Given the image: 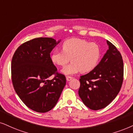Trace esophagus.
Here are the masks:
<instances>
[{"instance_id": "obj_1", "label": "esophagus", "mask_w": 133, "mask_h": 133, "mask_svg": "<svg viewBox=\"0 0 133 133\" xmlns=\"http://www.w3.org/2000/svg\"><path fill=\"white\" fill-rule=\"evenodd\" d=\"M72 78H72V77H69V76L66 77V80H68V81H70V80H71Z\"/></svg>"}]
</instances>
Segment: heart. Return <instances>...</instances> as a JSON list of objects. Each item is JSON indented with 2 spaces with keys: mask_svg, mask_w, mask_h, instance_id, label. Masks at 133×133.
I'll list each match as a JSON object with an SVG mask.
<instances>
[{
  "mask_svg": "<svg viewBox=\"0 0 133 133\" xmlns=\"http://www.w3.org/2000/svg\"><path fill=\"white\" fill-rule=\"evenodd\" d=\"M101 51L97 43H89L81 38H73L65 40L62 45V51H55L51 55L54 64L64 67L61 72L64 75H74L81 72L88 73L95 69L99 61Z\"/></svg>",
  "mask_w": 133,
  "mask_h": 133,
  "instance_id": "b5f03b06",
  "label": "heart"
}]
</instances>
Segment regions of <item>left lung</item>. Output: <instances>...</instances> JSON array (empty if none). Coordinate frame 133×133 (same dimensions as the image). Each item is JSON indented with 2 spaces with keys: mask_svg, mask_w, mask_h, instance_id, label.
Wrapping results in <instances>:
<instances>
[{
  "mask_svg": "<svg viewBox=\"0 0 133 133\" xmlns=\"http://www.w3.org/2000/svg\"><path fill=\"white\" fill-rule=\"evenodd\" d=\"M109 49L95 69L82 75L78 95L94 110L108 105L118 95L123 80V62L120 53L107 40Z\"/></svg>",
  "mask_w": 133,
  "mask_h": 133,
  "instance_id": "1",
  "label": "left lung"
}]
</instances>
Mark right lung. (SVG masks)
I'll use <instances>...</instances> for the list:
<instances>
[{"label": "right lung", "mask_w": 133, "mask_h": 133, "mask_svg": "<svg viewBox=\"0 0 133 133\" xmlns=\"http://www.w3.org/2000/svg\"><path fill=\"white\" fill-rule=\"evenodd\" d=\"M61 42L40 37L18 47L11 60V79L16 93L25 105L44 113L56 105L66 83L65 77L57 72L50 53ZM55 74L51 81L49 77Z\"/></svg>", "instance_id": "obj_1"}]
</instances>
